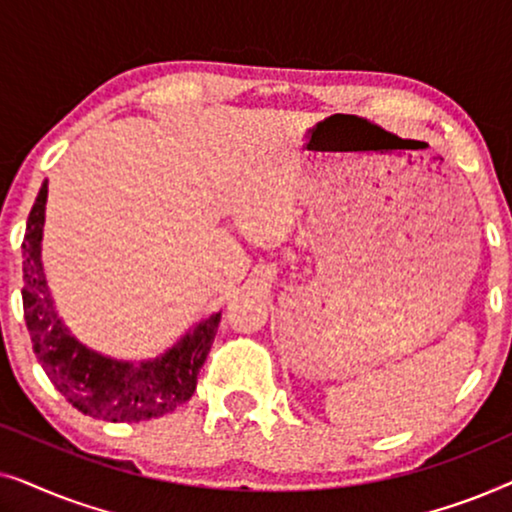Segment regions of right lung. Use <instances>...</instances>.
<instances>
[{
    "instance_id": "obj_1",
    "label": "right lung",
    "mask_w": 512,
    "mask_h": 512,
    "mask_svg": "<svg viewBox=\"0 0 512 512\" xmlns=\"http://www.w3.org/2000/svg\"><path fill=\"white\" fill-rule=\"evenodd\" d=\"M48 181L27 216L23 240V310L32 349L53 387L83 415L102 422H144L163 417L193 396L198 373L212 347L221 312L188 328L156 359L123 361L79 342L55 310L48 286L44 240Z\"/></svg>"
}]
</instances>
